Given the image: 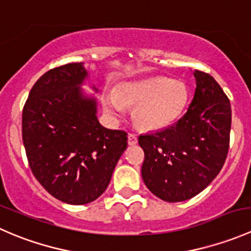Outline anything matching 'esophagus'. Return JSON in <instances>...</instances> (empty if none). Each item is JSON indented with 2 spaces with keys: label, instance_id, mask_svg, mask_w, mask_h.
<instances>
[{
  "label": "esophagus",
  "instance_id": "esophagus-1",
  "mask_svg": "<svg viewBox=\"0 0 251 251\" xmlns=\"http://www.w3.org/2000/svg\"><path fill=\"white\" fill-rule=\"evenodd\" d=\"M137 136L135 135V133H128V137H127V143L130 144V146H135V144H137Z\"/></svg>",
  "mask_w": 251,
  "mask_h": 251
}]
</instances>
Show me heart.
<instances>
[{"instance_id": "heart-1", "label": "heart", "mask_w": 251, "mask_h": 251, "mask_svg": "<svg viewBox=\"0 0 251 251\" xmlns=\"http://www.w3.org/2000/svg\"><path fill=\"white\" fill-rule=\"evenodd\" d=\"M187 100L188 93L181 81L158 76L124 83L115 95L105 97L104 107L115 116L123 115L124 105L136 107V123L146 130H158L178 119Z\"/></svg>"}]
</instances>
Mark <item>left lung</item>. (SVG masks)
Listing matches in <instances>:
<instances>
[{
  "instance_id": "1",
  "label": "left lung",
  "mask_w": 251,
  "mask_h": 251,
  "mask_svg": "<svg viewBox=\"0 0 251 251\" xmlns=\"http://www.w3.org/2000/svg\"><path fill=\"white\" fill-rule=\"evenodd\" d=\"M196 92L177 123L144 133L142 178L147 188L170 203L204 191L219 175L229 148L232 110L228 97L211 75L194 70Z\"/></svg>"
}]
</instances>
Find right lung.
I'll list each match as a JSON object with an SVG mask.
<instances>
[{
	"mask_svg": "<svg viewBox=\"0 0 251 251\" xmlns=\"http://www.w3.org/2000/svg\"><path fill=\"white\" fill-rule=\"evenodd\" d=\"M86 77L82 63L48 70L23 109V143L32 174L50 196L73 205L104 193L127 147L125 131L100 124L96 100L80 88Z\"/></svg>",
	"mask_w": 251,
	"mask_h": 251,
	"instance_id": "add662e5",
	"label": "right lung"
}]
</instances>
